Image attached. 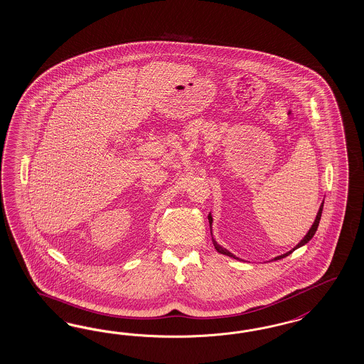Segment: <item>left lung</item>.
I'll return each mask as SVG.
<instances>
[{"label":"left lung","instance_id":"obj_1","mask_svg":"<svg viewBox=\"0 0 364 364\" xmlns=\"http://www.w3.org/2000/svg\"><path fill=\"white\" fill-rule=\"evenodd\" d=\"M323 206H324V202H321V205H320V208H318V211H317L316 218H315V221L312 223V226H311V229L308 230V233L304 235V238L296 245V247L292 249V250H289V252H287V253H284V255H280V256H277V257L272 258V261H276V259H282V258L287 257V256H289L294 250L296 249H299V247H303L305 245L306 242H309L311 241V238L315 235L317 230V226H318V223H320V218H321V213H323ZM208 218H209V223H210V229L211 225H213V217H211V213H209V215H208ZM211 240H213V245L215 247V250L218 252V253H221V255H225V256H229V257L235 258V259H240V261H244V259H241L240 257H237L235 256L233 253H230L228 249H225V247H221L217 241H215V238L213 237V233H211Z\"/></svg>","mask_w":364,"mask_h":364}]
</instances>
